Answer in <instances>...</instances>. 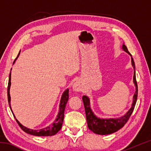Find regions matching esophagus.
Instances as JSON below:
<instances>
[{"label":"esophagus","instance_id":"34e87169","mask_svg":"<svg viewBox=\"0 0 151 151\" xmlns=\"http://www.w3.org/2000/svg\"><path fill=\"white\" fill-rule=\"evenodd\" d=\"M73 89L75 91H76V92H80L82 90H83V86H82L81 84L79 83V82L76 81L75 82V83L73 84Z\"/></svg>","mask_w":151,"mask_h":151}]
</instances>
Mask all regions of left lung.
Returning <instances> with one entry per match:
<instances>
[{
	"mask_svg": "<svg viewBox=\"0 0 151 151\" xmlns=\"http://www.w3.org/2000/svg\"><path fill=\"white\" fill-rule=\"evenodd\" d=\"M122 49L124 51L127 52L128 54L131 57V63L132 66L134 68V76H133V83L136 87V91L133 96V101L131 106V108L129 110L126 114L121 117H119V119H100L97 117L91 109L90 105V99L88 96L84 95L83 96V101L85 109V114L86 121L88 129L93 131L94 133L97 134L105 135L112 134L113 132H115L124 126V124L127 123L128 120L129 119L133 110L134 109L135 104L137 103V96H138V86L137 83L136 81V74H135V65L133 60V58H132V56L129 51H128L127 47L124 44L122 45Z\"/></svg>",
	"mask_w": 151,
	"mask_h": 151,
	"instance_id": "left-lung-1",
	"label": "left lung"
}]
</instances>
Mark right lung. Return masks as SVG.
I'll use <instances>...</instances> for the list:
<instances>
[{
	"mask_svg": "<svg viewBox=\"0 0 151 151\" xmlns=\"http://www.w3.org/2000/svg\"><path fill=\"white\" fill-rule=\"evenodd\" d=\"M19 55H20V52L19 53V55H18L17 57L15 58L13 64L14 63L15 60H17V58H18V57H19ZM11 72L10 73V75H9L8 88H7V95H8L9 104L10 109H11L12 114H13V116L17 122V123L19 124V125L20 126V127L21 128L22 131L29 134H32V135H34V136H38V137L52 136V135H55L57 134V132L61 129V127H62V125H63V122L64 120V112H65L66 104L67 103V101L68 100V96H68V91H69V89L67 88L63 93V95L61 96V99H60V104H59V112H58L57 119L55 120V121L53 122L52 124H50L49 126L45 127L44 129H41L39 130H33V129H28V128L25 127L24 126H23V125L20 124L19 121L16 119L13 112L12 111L11 106V96H10V88H11Z\"/></svg>",
	"mask_w": 151,
	"mask_h": 151,
	"instance_id": "1",
	"label": "right lung"
}]
</instances>
